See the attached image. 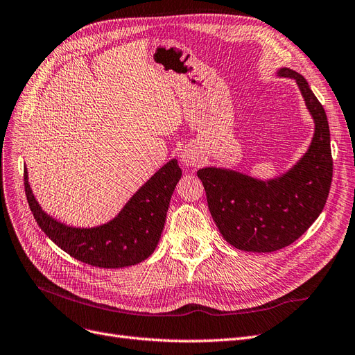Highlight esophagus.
I'll list each match as a JSON object with an SVG mask.
<instances>
[{
	"mask_svg": "<svg viewBox=\"0 0 355 355\" xmlns=\"http://www.w3.org/2000/svg\"><path fill=\"white\" fill-rule=\"evenodd\" d=\"M180 161L185 166L196 167V166L201 164V155L197 151L196 146L187 145V146H184V149H182V153H180Z\"/></svg>",
	"mask_w": 355,
	"mask_h": 355,
	"instance_id": "34e87169",
	"label": "esophagus"
}]
</instances>
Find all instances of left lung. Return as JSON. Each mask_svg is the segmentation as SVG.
Masks as SVG:
<instances>
[{
  "label": "left lung",
  "instance_id": "8db88e82",
  "mask_svg": "<svg viewBox=\"0 0 355 355\" xmlns=\"http://www.w3.org/2000/svg\"><path fill=\"white\" fill-rule=\"evenodd\" d=\"M277 73L296 81L314 120L305 155L286 173L268 180L220 167L197 171L222 237L244 252L270 253L296 241L323 211L331 184L330 130L323 105L302 75L288 68Z\"/></svg>",
  "mask_w": 355,
  "mask_h": 355
}]
</instances>
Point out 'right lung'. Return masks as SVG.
Returning a JSON list of instances; mask_svg holds the SVG:
<instances>
[{
    "label": "right lung",
    "instance_id": "obj_1",
    "mask_svg": "<svg viewBox=\"0 0 355 355\" xmlns=\"http://www.w3.org/2000/svg\"><path fill=\"white\" fill-rule=\"evenodd\" d=\"M180 176L178 161L170 159L136 191L112 220L93 228L68 227L42 210L32 194L26 168L25 192L40 228L63 252L93 266L124 268L142 262L154 253Z\"/></svg>",
    "mask_w": 355,
    "mask_h": 355
}]
</instances>
